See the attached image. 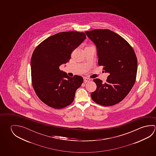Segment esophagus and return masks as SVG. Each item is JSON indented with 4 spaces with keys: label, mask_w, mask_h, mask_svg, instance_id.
Returning a JSON list of instances; mask_svg holds the SVG:
<instances>
[{
    "label": "esophagus",
    "mask_w": 156,
    "mask_h": 156,
    "mask_svg": "<svg viewBox=\"0 0 156 156\" xmlns=\"http://www.w3.org/2000/svg\"><path fill=\"white\" fill-rule=\"evenodd\" d=\"M83 79H84V83H87V82H89L90 81V79L89 78H87V77H84Z\"/></svg>",
    "instance_id": "34e87169"
}]
</instances>
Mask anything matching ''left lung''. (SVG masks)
<instances>
[{"mask_svg": "<svg viewBox=\"0 0 156 156\" xmlns=\"http://www.w3.org/2000/svg\"><path fill=\"white\" fill-rule=\"evenodd\" d=\"M85 34L97 47L98 64L109 73L105 83L94 79L96 90L91 96L105 107L122 101L135 83L138 62L132 47L122 37L109 29L87 31Z\"/></svg>", "mask_w": 156, "mask_h": 156, "instance_id": "1", "label": "left lung"}]
</instances>
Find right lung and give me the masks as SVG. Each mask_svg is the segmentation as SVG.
Masks as SVG:
<instances>
[{"mask_svg": "<svg viewBox=\"0 0 156 156\" xmlns=\"http://www.w3.org/2000/svg\"><path fill=\"white\" fill-rule=\"evenodd\" d=\"M86 38L84 33L65 31L45 39L34 51L31 59V82L42 102L54 109L71 105L83 77L67 76L59 66L71 59L72 52Z\"/></svg>", "mask_w": 156, "mask_h": 156, "instance_id": "right-lung-1", "label": "right lung"}]
</instances>
